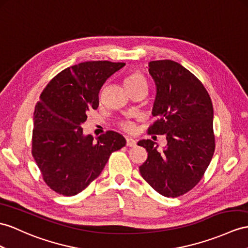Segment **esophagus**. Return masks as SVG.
Returning a JSON list of instances; mask_svg holds the SVG:
<instances>
[{"label":"esophagus","mask_w":248,"mask_h":248,"mask_svg":"<svg viewBox=\"0 0 248 248\" xmlns=\"http://www.w3.org/2000/svg\"><path fill=\"white\" fill-rule=\"evenodd\" d=\"M136 144H137V141L135 140V139L129 138V139H127V140H126V145H127V146H129V147L136 146Z\"/></svg>","instance_id":"34e87169"}]
</instances>
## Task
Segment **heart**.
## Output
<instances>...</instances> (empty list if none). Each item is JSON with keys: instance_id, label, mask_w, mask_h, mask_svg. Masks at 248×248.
I'll use <instances>...</instances> for the list:
<instances>
[{"instance_id": "heart-1", "label": "heart", "mask_w": 248, "mask_h": 248, "mask_svg": "<svg viewBox=\"0 0 248 248\" xmlns=\"http://www.w3.org/2000/svg\"><path fill=\"white\" fill-rule=\"evenodd\" d=\"M123 85L127 92H130V90L137 89V88H142V87L146 88L147 84H146V81H145L144 77L141 74L132 71L123 78ZM122 127L126 131H129V132H134L136 130V126L132 122H123Z\"/></svg>"}]
</instances>
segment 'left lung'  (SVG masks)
Here are the masks:
<instances>
[{
  "label": "left lung",
  "instance_id": "8db88e82",
  "mask_svg": "<svg viewBox=\"0 0 248 248\" xmlns=\"http://www.w3.org/2000/svg\"><path fill=\"white\" fill-rule=\"evenodd\" d=\"M148 72L155 86L152 113L158 118L149 132L165 135L167 144L159 152L158 143L139 141L148 153L139 168L160 195L177 198L194 188L213 159V103L202 83L177 62H149Z\"/></svg>",
  "mask_w": 248,
  "mask_h": 248
}]
</instances>
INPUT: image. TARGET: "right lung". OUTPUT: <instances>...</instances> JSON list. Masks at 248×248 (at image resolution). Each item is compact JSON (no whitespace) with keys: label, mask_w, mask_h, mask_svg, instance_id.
I'll list each match as a JSON object with an SVG mask.
<instances>
[{"label":"right lung","mask_w":248,"mask_h":248,"mask_svg":"<svg viewBox=\"0 0 248 248\" xmlns=\"http://www.w3.org/2000/svg\"><path fill=\"white\" fill-rule=\"evenodd\" d=\"M125 63L90 61L62 70L47 84L33 113L32 155L46 184L60 195L75 196L100 176L111 153L125 146L116 131L96 141L82 124L99 106L103 84Z\"/></svg>","instance_id":"obj_1"}]
</instances>
